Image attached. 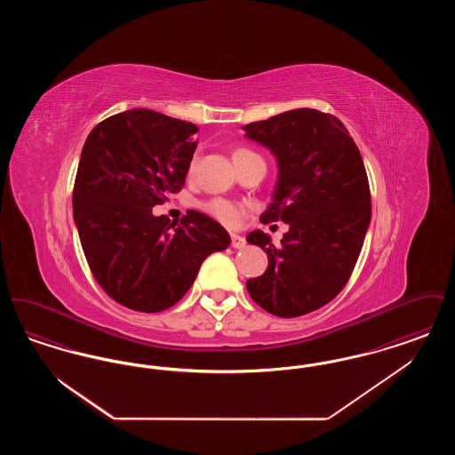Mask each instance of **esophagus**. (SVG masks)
I'll use <instances>...</instances> for the list:
<instances>
[{
	"label": "esophagus",
	"mask_w": 455,
	"mask_h": 455,
	"mask_svg": "<svg viewBox=\"0 0 455 455\" xmlns=\"http://www.w3.org/2000/svg\"><path fill=\"white\" fill-rule=\"evenodd\" d=\"M230 237H232V247H234V249H243V247H245L247 242H245V238L242 237V235L232 234Z\"/></svg>",
	"instance_id": "1"
}]
</instances>
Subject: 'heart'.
Segmentation results:
<instances>
[{"label":"heart","mask_w":455,"mask_h":455,"mask_svg":"<svg viewBox=\"0 0 455 455\" xmlns=\"http://www.w3.org/2000/svg\"><path fill=\"white\" fill-rule=\"evenodd\" d=\"M259 155L249 148H235L232 152V158H234V164L240 167L242 164L252 160V158H258ZM204 212L210 213L212 217L217 218L218 221H221L223 225L227 227H237L238 223L243 220V206L237 204L234 201H228V199H221V197H215L208 203H204Z\"/></svg>","instance_id":"1"}]
</instances>
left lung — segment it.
Here are the masks:
<instances>
[{
  "instance_id": "obj_1",
  "label": "left lung",
  "mask_w": 455,
  "mask_h": 455,
  "mask_svg": "<svg viewBox=\"0 0 455 455\" xmlns=\"http://www.w3.org/2000/svg\"><path fill=\"white\" fill-rule=\"evenodd\" d=\"M275 153L278 182L262 223L290 225L282 245L256 230L247 242L267 254V269L247 280L266 312L299 317L331 302L358 260L371 217L367 171L343 123L317 108H293L243 126Z\"/></svg>"
}]
</instances>
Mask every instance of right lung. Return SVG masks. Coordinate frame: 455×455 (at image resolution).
Here are the masks:
<instances>
[{
    "label": "right lung",
    "instance_id": "1",
    "mask_svg": "<svg viewBox=\"0 0 455 455\" xmlns=\"http://www.w3.org/2000/svg\"><path fill=\"white\" fill-rule=\"evenodd\" d=\"M197 126L148 108L110 116L90 131L73 188V217L93 278L112 300L138 312L179 302L228 232L189 210L155 217L182 189Z\"/></svg>",
    "mask_w": 455,
    "mask_h": 455
}]
</instances>
